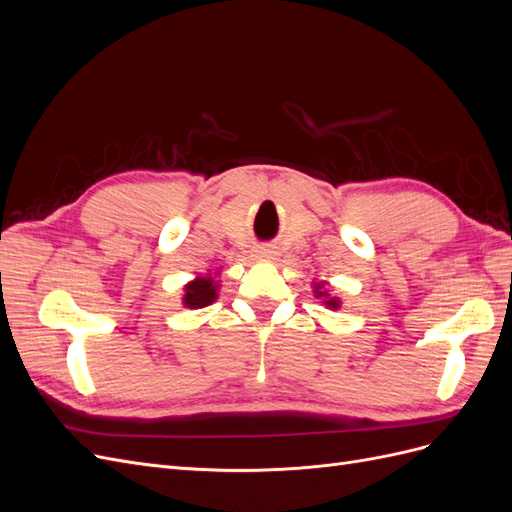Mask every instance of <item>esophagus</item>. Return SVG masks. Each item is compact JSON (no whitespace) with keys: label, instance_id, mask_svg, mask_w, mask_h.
Listing matches in <instances>:
<instances>
[{"label":"esophagus","instance_id":"34e87169","mask_svg":"<svg viewBox=\"0 0 512 512\" xmlns=\"http://www.w3.org/2000/svg\"><path fill=\"white\" fill-rule=\"evenodd\" d=\"M256 256H258V258H271V256H273V250H271V247H267V245H260L258 250H256Z\"/></svg>","mask_w":512,"mask_h":512}]
</instances>
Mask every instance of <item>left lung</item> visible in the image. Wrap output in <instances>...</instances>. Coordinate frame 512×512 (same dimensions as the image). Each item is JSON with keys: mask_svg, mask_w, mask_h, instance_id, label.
<instances>
[{"mask_svg": "<svg viewBox=\"0 0 512 512\" xmlns=\"http://www.w3.org/2000/svg\"><path fill=\"white\" fill-rule=\"evenodd\" d=\"M318 288H320V286H316V294H318V297H327V294H324V292H318ZM324 303H327L329 307H337V305H339L335 299H331V301H324Z\"/></svg>", "mask_w": 512, "mask_h": 512, "instance_id": "1", "label": "left lung"}]
</instances>
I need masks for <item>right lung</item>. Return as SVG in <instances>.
I'll list each match as a JSON object with an SVG mask.
<instances>
[{"label": "right lung", "mask_w": 512, "mask_h": 512, "mask_svg": "<svg viewBox=\"0 0 512 512\" xmlns=\"http://www.w3.org/2000/svg\"><path fill=\"white\" fill-rule=\"evenodd\" d=\"M218 299V286L213 284L211 277H198L192 284L185 286V297L183 303L196 309V307H207Z\"/></svg>", "instance_id": "add662e5"}]
</instances>
